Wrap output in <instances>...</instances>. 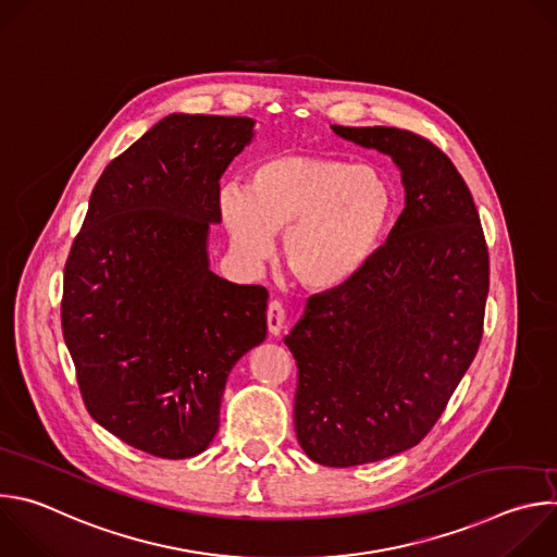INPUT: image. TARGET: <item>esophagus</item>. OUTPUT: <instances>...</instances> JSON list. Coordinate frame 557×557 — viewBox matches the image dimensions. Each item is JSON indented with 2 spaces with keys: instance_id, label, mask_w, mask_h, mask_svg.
Here are the masks:
<instances>
[{
  "instance_id": "34e87169",
  "label": "esophagus",
  "mask_w": 557,
  "mask_h": 557,
  "mask_svg": "<svg viewBox=\"0 0 557 557\" xmlns=\"http://www.w3.org/2000/svg\"><path fill=\"white\" fill-rule=\"evenodd\" d=\"M284 322H286V310H284L282 301H277V299L269 301V308H267L269 333H271V335H280L282 329H284Z\"/></svg>"
}]
</instances>
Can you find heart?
Instances as JSON below:
<instances>
[{
    "label": "heart",
    "mask_w": 557,
    "mask_h": 557,
    "mask_svg": "<svg viewBox=\"0 0 557 557\" xmlns=\"http://www.w3.org/2000/svg\"><path fill=\"white\" fill-rule=\"evenodd\" d=\"M394 187L372 165L282 153L251 170L249 189L224 185L218 213L231 245L262 264L284 233V264L304 286L333 290L363 271L394 213Z\"/></svg>",
    "instance_id": "heart-1"
}]
</instances>
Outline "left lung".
<instances>
[{
	"label": "left lung",
	"mask_w": 557,
	"mask_h": 557,
	"mask_svg": "<svg viewBox=\"0 0 557 557\" xmlns=\"http://www.w3.org/2000/svg\"><path fill=\"white\" fill-rule=\"evenodd\" d=\"M333 132L401 170L406 209L359 275L312 295L284 344L297 363L295 434L326 467L419 445L479 352L490 253L449 158L399 127Z\"/></svg>",
	"instance_id": "obj_1"
}]
</instances>
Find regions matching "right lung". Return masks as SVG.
<instances>
[{
  "label": "right lung",
  "mask_w": 557,
  "mask_h": 557,
  "mask_svg": "<svg viewBox=\"0 0 557 557\" xmlns=\"http://www.w3.org/2000/svg\"><path fill=\"white\" fill-rule=\"evenodd\" d=\"M253 119L170 114L106 168L65 271L61 326L90 417L158 458L209 447L269 293L209 271L220 176Z\"/></svg>",
  "instance_id": "right-lung-1"
}]
</instances>
